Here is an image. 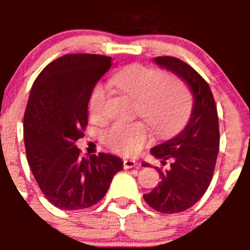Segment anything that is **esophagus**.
Wrapping results in <instances>:
<instances>
[{
  "label": "esophagus",
  "mask_w": 250,
  "mask_h": 250,
  "mask_svg": "<svg viewBox=\"0 0 250 250\" xmlns=\"http://www.w3.org/2000/svg\"><path fill=\"white\" fill-rule=\"evenodd\" d=\"M138 163L134 160H125L123 161V167L125 169H130V168H134Z\"/></svg>",
  "instance_id": "obj_1"
}]
</instances>
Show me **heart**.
I'll list each match as a JSON object with an SVG mask.
<instances>
[{
  "instance_id": "heart-1",
  "label": "heart",
  "mask_w": 250,
  "mask_h": 250,
  "mask_svg": "<svg viewBox=\"0 0 250 250\" xmlns=\"http://www.w3.org/2000/svg\"><path fill=\"white\" fill-rule=\"evenodd\" d=\"M111 84L134 99V113L141 116L158 134H169L186 122L192 110V97L180 80L143 64H130L111 77ZM107 90L98 83L90 90L88 110L94 121L105 118ZM150 127L144 121L115 122L105 129L102 140L121 155H137L150 139Z\"/></svg>"
}]
</instances>
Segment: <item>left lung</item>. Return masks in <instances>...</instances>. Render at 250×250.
<instances>
[{"label":"left lung","mask_w":250,"mask_h":250,"mask_svg":"<svg viewBox=\"0 0 250 250\" xmlns=\"http://www.w3.org/2000/svg\"><path fill=\"white\" fill-rule=\"evenodd\" d=\"M155 62L185 81L195 99L186 127L151 150L162 165L169 160L170 168L156 167L161 181L143 197L155 210L174 214L198 202L210 184L219 152L218 111L210 87L193 67L167 55L155 58Z\"/></svg>","instance_id":"obj_1"}]
</instances>
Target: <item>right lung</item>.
<instances>
[{"instance_id": "add662e5", "label": "right lung", "mask_w": 250, "mask_h": 250, "mask_svg": "<svg viewBox=\"0 0 250 250\" xmlns=\"http://www.w3.org/2000/svg\"><path fill=\"white\" fill-rule=\"evenodd\" d=\"M111 67V58L66 54L35 80L24 115L26 158L53 206L78 210L94 206L109 190L123 162L110 153L82 157L75 141L88 125V98Z\"/></svg>"}]
</instances>
